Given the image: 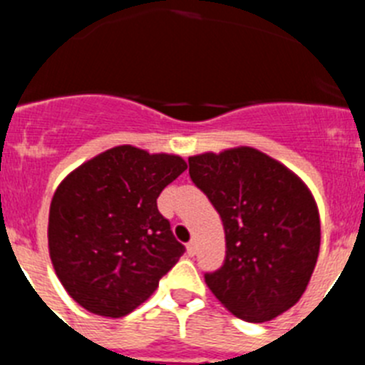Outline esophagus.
I'll use <instances>...</instances> for the list:
<instances>
[{
	"instance_id": "34e87169",
	"label": "esophagus",
	"mask_w": 365,
	"mask_h": 365,
	"mask_svg": "<svg viewBox=\"0 0 365 365\" xmlns=\"http://www.w3.org/2000/svg\"><path fill=\"white\" fill-rule=\"evenodd\" d=\"M187 255H189V256L196 255V244H195V242H189V244H187Z\"/></svg>"
}]
</instances>
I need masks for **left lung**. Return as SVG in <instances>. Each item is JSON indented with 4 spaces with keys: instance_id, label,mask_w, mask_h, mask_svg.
Masks as SVG:
<instances>
[{
    "instance_id": "left-lung-1",
    "label": "left lung",
    "mask_w": 365,
    "mask_h": 365,
    "mask_svg": "<svg viewBox=\"0 0 365 365\" xmlns=\"http://www.w3.org/2000/svg\"><path fill=\"white\" fill-rule=\"evenodd\" d=\"M192 183L225 231V260L205 284L232 314L267 322L293 307L320 251V218L305 183L251 147L189 158Z\"/></svg>"
}]
</instances>
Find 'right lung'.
<instances>
[{
  "instance_id": "add662e5",
  "label": "right lung",
  "mask_w": 365,
  "mask_h": 365,
  "mask_svg": "<svg viewBox=\"0 0 365 365\" xmlns=\"http://www.w3.org/2000/svg\"><path fill=\"white\" fill-rule=\"evenodd\" d=\"M185 169L180 156L120 145L60 183L48 212V252L56 274L81 307L125 317L175 267L185 247L156 200Z\"/></svg>"
}]
</instances>
